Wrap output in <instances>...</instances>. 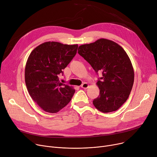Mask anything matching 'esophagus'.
I'll list each match as a JSON object with an SVG mask.
<instances>
[{"label": "esophagus", "mask_w": 157, "mask_h": 157, "mask_svg": "<svg viewBox=\"0 0 157 157\" xmlns=\"http://www.w3.org/2000/svg\"><path fill=\"white\" fill-rule=\"evenodd\" d=\"M89 84H87V82H84V84H82L81 85V87L83 89H87L89 87Z\"/></svg>", "instance_id": "34e87169"}]
</instances>
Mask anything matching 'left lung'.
I'll return each instance as SVG.
<instances>
[{"label": "left lung", "instance_id": "left-lung-1", "mask_svg": "<svg viewBox=\"0 0 157 157\" xmlns=\"http://www.w3.org/2000/svg\"><path fill=\"white\" fill-rule=\"evenodd\" d=\"M78 52L97 74L102 72L96 83L100 90L94 106L103 113L116 111L128 99L134 84V69L127 54L121 45L105 39L81 45Z\"/></svg>", "mask_w": 157, "mask_h": 157}]
</instances>
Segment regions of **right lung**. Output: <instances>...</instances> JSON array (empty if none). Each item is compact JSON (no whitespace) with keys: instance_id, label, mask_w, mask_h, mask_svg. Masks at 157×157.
I'll list each match as a JSON object with an SVG mask.
<instances>
[{"instance_id":"1","label":"right lung","mask_w":157,"mask_h":157,"mask_svg":"<svg viewBox=\"0 0 157 157\" xmlns=\"http://www.w3.org/2000/svg\"><path fill=\"white\" fill-rule=\"evenodd\" d=\"M78 45L46 42L35 48L27 59L25 78L32 99L45 112L57 113L75 93L72 87L59 82V75L77 53Z\"/></svg>"}]
</instances>
